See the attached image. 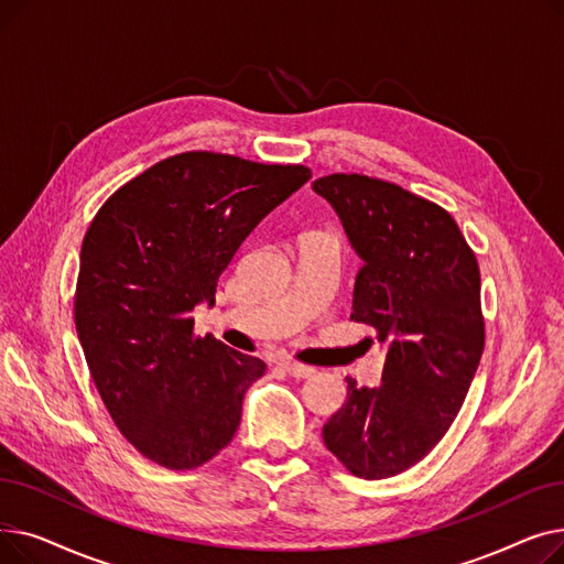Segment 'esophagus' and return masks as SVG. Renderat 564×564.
I'll return each instance as SVG.
<instances>
[{"mask_svg":"<svg viewBox=\"0 0 564 564\" xmlns=\"http://www.w3.org/2000/svg\"><path fill=\"white\" fill-rule=\"evenodd\" d=\"M279 366H281L288 375L297 377V379H306V377H311V375L315 372V368L304 366V364H300V361H292V359H281V361H279Z\"/></svg>","mask_w":564,"mask_h":564,"instance_id":"obj_1","label":"esophagus"}]
</instances>
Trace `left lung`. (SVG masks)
I'll return each mask as SVG.
<instances>
[{"label":"left lung","mask_w":564,"mask_h":564,"mask_svg":"<svg viewBox=\"0 0 564 564\" xmlns=\"http://www.w3.org/2000/svg\"><path fill=\"white\" fill-rule=\"evenodd\" d=\"M364 258L351 319L387 343L381 387H357L324 425L334 457L381 480L419 464L459 413L485 349L480 267L441 205L361 173L317 177Z\"/></svg>","instance_id":"left-lung-1"}]
</instances>
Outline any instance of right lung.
<instances>
[{
  "mask_svg": "<svg viewBox=\"0 0 564 564\" xmlns=\"http://www.w3.org/2000/svg\"><path fill=\"white\" fill-rule=\"evenodd\" d=\"M311 177L304 164H262L189 151L118 187L88 226L75 327L111 421L171 470L210 462L232 441L264 364L194 334L192 311L247 235Z\"/></svg>",
  "mask_w": 564,
  "mask_h": 564,
  "instance_id": "right-lung-1",
  "label": "right lung"
}]
</instances>
